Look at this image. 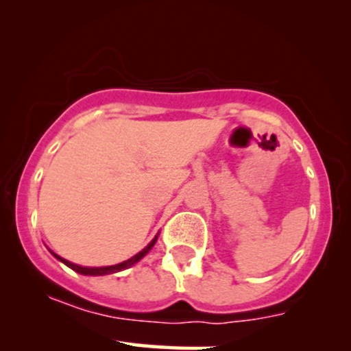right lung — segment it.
<instances>
[{
	"instance_id": "add662e5",
	"label": "right lung",
	"mask_w": 351,
	"mask_h": 351,
	"mask_svg": "<svg viewBox=\"0 0 351 351\" xmlns=\"http://www.w3.org/2000/svg\"><path fill=\"white\" fill-rule=\"evenodd\" d=\"M156 239H158V234L152 239L150 243H148L147 247H143L141 252L136 254V256L131 257V258H128V261H124L121 263H118V265H110V267H93V268H90V267H81V265H76V263H71L69 261H65V258H62L60 256H57V254H54L52 251H51V254L57 258V261L64 262L66 267H70L71 270H75L76 273H81V275H88V276H102V275H110V273H118V271H121V270H126V268H129V267H132L134 263H137L142 257H145L147 254L150 252V249L155 246Z\"/></svg>"
}]
</instances>
